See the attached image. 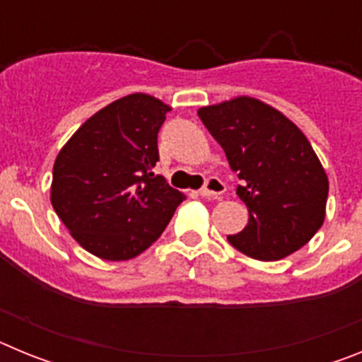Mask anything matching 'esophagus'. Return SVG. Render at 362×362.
<instances>
[{
  "label": "esophagus",
  "instance_id": "esophagus-1",
  "mask_svg": "<svg viewBox=\"0 0 362 362\" xmlns=\"http://www.w3.org/2000/svg\"><path fill=\"white\" fill-rule=\"evenodd\" d=\"M225 190L226 187L221 179L209 177L206 179V183H204V187L199 190V194L201 197H206V199H219V197L225 194Z\"/></svg>",
  "mask_w": 362,
  "mask_h": 362
}]
</instances>
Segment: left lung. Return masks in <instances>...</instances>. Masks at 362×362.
Masks as SVG:
<instances>
[{
	"instance_id": "obj_1",
	"label": "left lung",
	"mask_w": 362,
	"mask_h": 362,
	"mask_svg": "<svg viewBox=\"0 0 362 362\" xmlns=\"http://www.w3.org/2000/svg\"><path fill=\"white\" fill-rule=\"evenodd\" d=\"M197 116L243 181L248 225L228 235L230 245L259 261L305 246L325 221L328 175L299 127L248 95L201 107Z\"/></svg>"
}]
</instances>
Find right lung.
Instances as JSON below:
<instances>
[{
  "instance_id": "right-lung-1",
  "label": "right lung",
  "mask_w": 362,
  "mask_h": 362,
  "mask_svg": "<svg viewBox=\"0 0 362 362\" xmlns=\"http://www.w3.org/2000/svg\"><path fill=\"white\" fill-rule=\"evenodd\" d=\"M170 110L153 95H124L88 117L57 153L50 201L95 257L127 261L145 252L185 199L152 172Z\"/></svg>"
}]
</instances>
